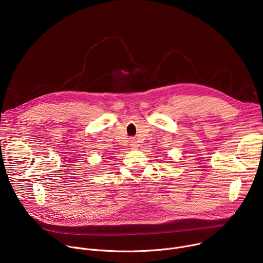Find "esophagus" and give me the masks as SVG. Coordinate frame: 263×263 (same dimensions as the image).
Segmentation results:
<instances>
[{"label":"esophagus","instance_id":"esophagus-1","mask_svg":"<svg viewBox=\"0 0 263 263\" xmlns=\"http://www.w3.org/2000/svg\"><path fill=\"white\" fill-rule=\"evenodd\" d=\"M130 145L132 146V148H136L137 146H138V142H137V140L136 139H131L130 140Z\"/></svg>","mask_w":263,"mask_h":263}]
</instances>
